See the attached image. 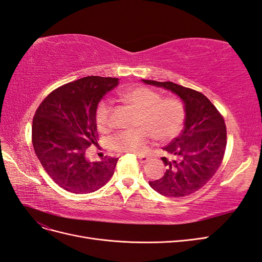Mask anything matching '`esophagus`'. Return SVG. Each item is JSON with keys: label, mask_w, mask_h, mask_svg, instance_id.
<instances>
[{"label": "esophagus", "mask_w": 262, "mask_h": 262, "mask_svg": "<svg viewBox=\"0 0 262 262\" xmlns=\"http://www.w3.org/2000/svg\"><path fill=\"white\" fill-rule=\"evenodd\" d=\"M150 159H151V155H144V154L138 155V160H139L140 163H142V164L146 163V162L150 160Z\"/></svg>", "instance_id": "esophagus-1"}]
</instances>
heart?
Masks as SVG:
<instances>
[{"mask_svg":"<svg viewBox=\"0 0 262 262\" xmlns=\"http://www.w3.org/2000/svg\"><path fill=\"white\" fill-rule=\"evenodd\" d=\"M122 102L139 111L136 130L120 131L111 139V146L119 152L144 153L153 137L160 142H168L181 132L185 121V105L180 98L165 97L145 86H132L120 91ZM111 103L107 100L99 103L96 110L98 129L110 128Z\"/></svg>","mask_w":262,"mask_h":262,"instance_id":"b5f03b06","label":"heart"}]
</instances>
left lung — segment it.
I'll return each instance as SVG.
<instances>
[{
    "mask_svg": "<svg viewBox=\"0 0 262 262\" xmlns=\"http://www.w3.org/2000/svg\"><path fill=\"white\" fill-rule=\"evenodd\" d=\"M143 81L171 90L182 99L186 111L182 133L163 147L167 153L162 158L166 172L148 184L166 197L193 194L213 178L223 162L227 144L224 117L200 91L171 81Z\"/></svg>",
    "mask_w": 262,
    "mask_h": 262,
    "instance_id": "8db88e82",
    "label": "left lung"
}]
</instances>
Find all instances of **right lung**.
Instances as JSON below:
<instances>
[{
	"label": "right lung",
	"instance_id": "right-lung-1",
	"mask_svg": "<svg viewBox=\"0 0 262 262\" xmlns=\"http://www.w3.org/2000/svg\"><path fill=\"white\" fill-rule=\"evenodd\" d=\"M118 78L83 77L53 90L33 118L35 154L52 180L67 192L88 194L102 187L115 173L118 158L90 162L86 151L98 141L96 110Z\"/></svg>",
	"mask_w": 262,
	"mask_h": 262
}]
</instances>
